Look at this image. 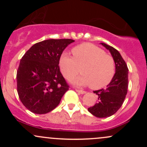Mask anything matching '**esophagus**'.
<instances>
[{
  "mask_svg": "<svg viewBox=\"0 0 147 147\" xmlns=\"http://www.w3.org/2000/svg\"><path fill=\"white\" fill-rule=\"evenodd\" d=\"M75 90L77 91V92H78L79 93H80V94H84V93H86V91L82 90H79V89H75Z\"/></svg>",
  "mask_w": 147,
  "mask_h": 147,
  "instance_id": "obj_1",
  "label": "esophagus"
}]
</instances>
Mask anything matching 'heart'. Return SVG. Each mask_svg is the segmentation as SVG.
Instances as JSON below:
<instances>
[{"label": "heart", "instance_id": "obj_1", "mask_svg": "<svg viewBox=\"0 0 147 147\" xmlns=\"http://www.w3.org/2000/svg\"><path fill=\"white\" fill-rule=\"evenodd\" d=\"M72 53L73 57L63 54L59 60L61 72L65 79L75 77L81 68L83 75L73 81L77 85H90L92 89H100L110 84L115 72V63L111 55L90 43L77 45Z\"/></svg>", "mask_w": 147, "mask_h": 147}]
</instances>
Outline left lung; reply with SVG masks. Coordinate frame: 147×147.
I'll list each match as a JSON object with an SVG mask.
<instances>
[{"instance_id": "8db88e82", "label": "left lung", "mask_w": 147, "mask_h": 147, "mask_svg": "<svg viewBox=\"0 0 147 147\" xmlns=\"http://www.w3.org/2000/svg\"><path fill=\"white\" fill-rule=\"evenodd\" d=\"M101 44L110 51L115 63V73L112 81L106 88L94 91L98 97L97 102L88 109L94 116L102 118L113 115L122 106L128 91L129 69L116 49L106 43Z\"/></svg>"}]
</instances>
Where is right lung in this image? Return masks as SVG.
I'll use <instances>...</instances> for the list:
<instances>
[{
	"instance_id": "1",
	"label": "right lung",
	"mask_w": 147,
	"mask_h": 147,
	"mask_svg": "<svg viewBox=\"0 0 147 147\" xmlns=\"http://www.w3.org/2000/svg\"><path fill=\"white\" fill-rule=\"evenodd\" d=\"M74 41L68 38L45 40L35 43L21 58L16 73L17 92L31 112H50L69 89L59 63L62 52Z\"/></svg>"
}]
</instances>
